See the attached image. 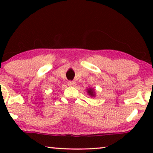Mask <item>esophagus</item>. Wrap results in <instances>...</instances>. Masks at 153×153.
I'll list each match as a JSON object with an SVG mask.
<instances>
[{
  "mask_svg": "<svg viewBox=\"0 0 153 153\" xmlns=\"http://www.w3.org/2000/svg\"><path fill=\"white\" fill-rule=\"evenodd\" d=\"M68 84V85H70V86H74V85H76V82L74 81H69Z\"/></svg>",
  "mask_w": 153,
  "mask_h": 153,
  "instance_id": "34e87169",
  "label": "esophagus"
}]
</instances>
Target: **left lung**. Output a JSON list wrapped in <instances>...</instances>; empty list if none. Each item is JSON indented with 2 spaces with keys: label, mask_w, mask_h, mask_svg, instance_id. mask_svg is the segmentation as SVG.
Returning a JSON list of instances; mask_svg holds the SVG:
<instances>
[{
  "label": "left lung",
  "mask_w": 153,
  "mask_h": 153,
  "mask_svg": "<svg viewBox=\"0 0 153 153\" xmlns=\"http://www.w3.org/2000/svg\"><path fill=\"white\" fill-rule=\"evenodd\" d=\"M88 94L91 96H94V95H95V94H94L95 93H94V91L93 89L90 88V89L88 90Z\"/></svg>",
  "instance_id": "left-lung-1"
}]
</instances>
